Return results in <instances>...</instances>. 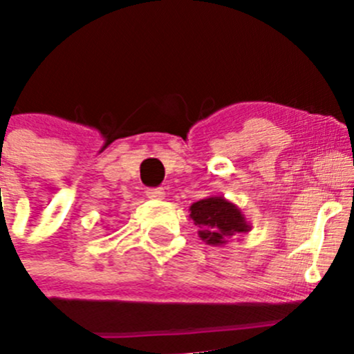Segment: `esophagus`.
I'll return each mask as SVG.
<instances>
[{
    "label": "esophagus",
    "instance_id": "1",
    "mask_svg": "<svg viewBox=\"0 0 354 354\" xmlns=\"http://www.w3.org/2000/svg\"><path fill=\"white\" fill-rule=\"evenodd\" d=\"M147 197L152 198V201H162L166 197V192L162 188H149L147 190Z\"/></svg>",
    "mask_w": 354,
    "mask_h": 354
}]
</instances>
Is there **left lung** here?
<instances>
[{
    "mask_svg": "<svg viewBox=\"0 0 354 354\" xmlns=\"http://www.w3.org/2000/svg\"><path fill=\"white\" fill-rule=\"evenodd\" d=\"M190 218L198 226V236L209 245H225L228 239L250 232V223L236 204L223 195H211L190 205Z\"/></svg>",
    "mask_w": 354,
    "mask_h": 354,
    "instance_id": "left-lung-1",
    "label": "left lung"
}]
</instances>
